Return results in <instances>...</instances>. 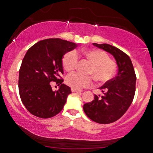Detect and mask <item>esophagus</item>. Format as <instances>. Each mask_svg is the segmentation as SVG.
Masks as SVG:
<instances>
[{
    "label": "esophagus",
    "instance_id": "esophagus-1",
    "mask_svg": "<svg viewBox=\"0 0 153 153\" xmlns=\"http://www.w3.org/2000/svg\"><path fill=\"white\" fill-rule=\"evenodd\" d=\"M71 91L72 92H82V91H79V90H77L76 88H71Z\"/></svg>",
    "mask_w": 153,
    "mask_h": 153
}]
</instances>
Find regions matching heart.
<instances>
[{
	"mask_svg": "<svg viewBox=\"0 0 153 153\" xmlns=\"http://www.w3.org/2000/svg\"><path fill=\"white\" fill-rule=\"evenodd\" d=\"M82 53L91 61L94 65L89 73L93 74L97 80L106 82L111 79L116 73V65L109 59V56L105 51L100 49L82 50ZM79 60V55L76 51L66 53L62 58V66L68 72H71L76 68ZM66 82L68 85L76 89L89 87L92 85V79L78 73L69 74L66 77Z\"/></svg>",
	"mask_w": 153,
	"mask_h": 153,
	"instance_id": "heart-1",
	"label": "heart"
}]
</instances>
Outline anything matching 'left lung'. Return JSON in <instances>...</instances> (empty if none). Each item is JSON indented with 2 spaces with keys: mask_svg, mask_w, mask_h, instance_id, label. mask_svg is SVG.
I'll return each mask as SVG.
<instances>
[{
  "mask_svg": "<svg viewBox=\"0 0 153 153\" xmlns=\"http://www.w3.org/2000/svg\"><path fill=\"white\" fill-rule=\"evenodd\" d=\"M113 55L118 66L117 75L99 89L103 96L85 104L83 110L88 118L100 124H110L120 119L132 104L135 92V76L133 63L127 54L109 44L93 43Z\"/></svg>",
  "mask_w": 153,
  "mask_h": 153,
  "instance_id": "left-lung-1",
  "label": "left lung"
}]
</instances>
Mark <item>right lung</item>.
I'll use <instances>...</instances> for the list:
<instances>
[{"label": "right lung", "mask_w": 153, "mask_h": 153, "mask_svg": "<svg viewBox=\"0 0 153 153\" xmlns=\"http://www.w3.org/2000/svg\"><path fill=\"white\" fill-rule=\"evenodd\" d=\"M76 47L74 42L59 38L37 42L26 52L19 71L18 88L22 102L37 117L48 119L63 108L71 88L62 84V57ZM53 81L61 84L53 91Z\"/></svg>", "instance_id": "add662e5"}]
</instances>
